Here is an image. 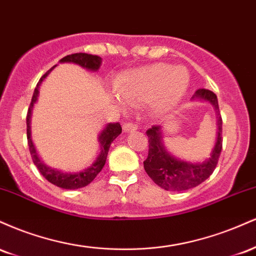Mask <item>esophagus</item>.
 <instances>
[{
	"label": "esophagus",
	"instance_id": "esophagus-1",
	"mask_svg": "<svg viewBox=\"0 0 256 256\" xmlns=\"http://www.w3.org/2000/svg\"><path fill=\"white\" fill-rule=\"evenodd\" d=\"M122 128H124L125 132H134L137 130V126L134 124V122H125L122 125Z\"/></svg>",
	"mask_w": 256,
	"mask_h": 256
}]
</instances>
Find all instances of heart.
<instances>
[{"instance_id": "b5f03b06", "label": "heart", "mask_w": 256, "mask_h": 256, "mask_svg": "<svg viewBox=\"0 0 256 256\" xmlns=\"http://www.w3.org/2000/svg\"><path fill=\"white\" fill-rule=\"evenodd\" d=\"M190 84L184 67L152 64L122 74L116 83L118 98L130 106L150 102L156 114H166L178 106Z\"/></svg>"}]
</instances>
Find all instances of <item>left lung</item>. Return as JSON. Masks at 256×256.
Segmentation results:
<instances>
[{
    "label": "left lung",
    "mask_w": 256,
    "mask_h": 256,
    "mask_svg": "<svg viewBox=\"0 0 256 256\" xmlns=\"http://www.w3.org/2000/svg\"><path fill=\"white\" fill-rule=\"evenodd\" d=\"M192 100L210 102L218 116V134L210 158L198 164L179 160L170 154L164 146L161 126L154 125L146 130L149 152L143 165L146 174L152 179V182L167 192H184L204 183L216 170L222 149V120L219 113L216 95L210 90L198 89L194 94Z\"/></svg>",
    "instance_id": "1"
}]
</instances>
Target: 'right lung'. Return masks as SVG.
<instances>
[{
    "label": "right lung",
    "instance_id": "1",
    "mask_svg": "<svg viewBox=\"0 0 256 256\" xmlns=\"http://www.w3.org/2000/svg\"><path fill=\"white\" fill-rule=\"evenodd\" d=\"M60 62L77 64L79 66L83 67V68L90 70V71H98L100 66L102 64V58L98 56V55L85 54V52H76V54L67 55V56L62 58L60 60ZM52 68H55V66L52 67V68L40 79V82L37 83L36 89L34 91V96H32L30 107H28V116H26V125H28V149H30L32 161H34V164L36 165L38 171L40 172V174H42L46 180L50 182L52 184L56 185L58 188H62V189L74 190L79 189V188L86 186V185L90 184L91 182L95 179L96 176L101 172V170L104 168L106 164V160H107L108 150H110L112 142L122 134V126H120L119 122H110L108 125H106V128L102 130V132L98 136L101 152H100L98 156L96 158V160L94 161L92 165L88 167V168L83 170V171L77 173H68L44 165L42 161H40V158H38L36 148H34V142H32L31 140V116L32 110H34V104L37 102L40 84H42V82L46 78V76L52 71Z\"/></svg>",
    "mask_w": 256,
    "mask_h": 256
}]
</instances>
